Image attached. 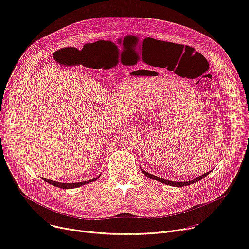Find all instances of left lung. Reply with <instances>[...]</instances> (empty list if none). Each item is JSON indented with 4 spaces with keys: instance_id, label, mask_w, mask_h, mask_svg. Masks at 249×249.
<instances>
[{
    "instance_id": "8db88e82",
    "label": "left lung",
    "mask_w": 249,
    "mask_h": 249,
    "mask_svg": "<svg viewBox=\"0 0 249 249\" xmlns=\"http://www.w3.org/2000/svg\"><path fill=\"white\" fill-rule=\"evenodd\" d=\"M141 170L144 172V174L145 175H147L149 178H151V179H154V180H157V181H160V182H161V183H164V184H167V185H170V186H175V187H183V186H187V185H190V184H193V183H195V182H198L199 180H201V179H203L205 176H207L211 171H209V172H206L205 174H202L201 176H198V177H196L195 179H193V180H189V181H184V182H176V181H171V180H165V179H163V178H160V177H158V176H156V175H153V174H151V173H149V172H147V171H145L143 168L141 167Z\"/></svg>"
}]
</instances>
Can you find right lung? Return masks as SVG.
I'll return each instance as SVG.
<instances>
[{
  "label": "right lung",
  "instance_id": "right-lung-1",
  "mask_svg": "<svg viewBox=\"0 0 249 249\" xmlns=\"http://www.w3.org/2000/svg\"><path fill=\"white\" fill-rule=\"evenodd\" d=\"M99 177V175L97 177H94L93 179H90V180H88V181H83V182H75V183H62V182H58V181H53V180H50V179H46V178H42L44 181L48 182L49 184H52L53 186H56V187H59V188H62V189H71V188H78L80 186H83L85 184H88L89 182H92V181H95L97 180V178Z\"/></svg>",
  "mask_w": 249,
  "mask_h": 249
}]
</instances>
